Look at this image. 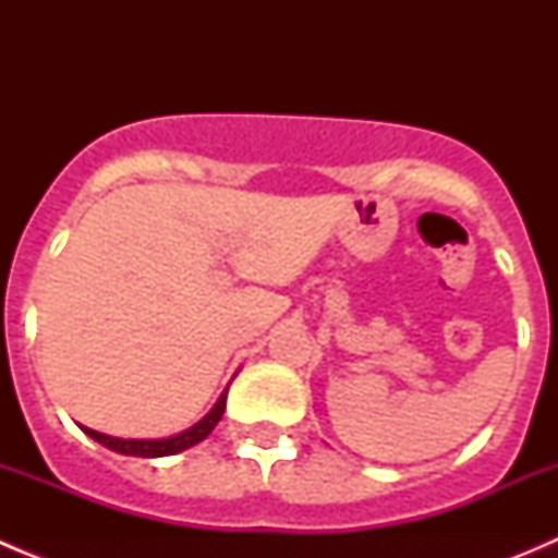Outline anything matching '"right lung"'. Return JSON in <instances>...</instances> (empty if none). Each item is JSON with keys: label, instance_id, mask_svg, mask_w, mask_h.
Here are the masks:
<instances>
[{"label": "right lung", "instance_id": "1", "mask_svg": "<svg viewBox=\"0 0 558 558\" xmlns=\"http://www.w3.org/2000/svg\"><path fill=\"white\" fill-rule=\"evenodd\" d=\"M223 410H227V391L218 397V402L213 404L210 413L205 415V418L196 421L194 426H189V429L178 432V435H170V437H156V440H123V437H112V435H102V432H94L88 429V426H81L83 432H86L92 440H97L99 446L110 448V451L116 453H123V456H140V459H159V456H174L180 451H189L191 446H196V442L205 440L207 435H210L213 429H216V424L221 421Z\"/></svg>", "mask_w": 558, "mask_h": 558}]
</instances>
